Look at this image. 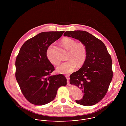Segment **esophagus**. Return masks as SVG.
<instances>
[{
	"label": "esophagus",
	"instance_id": "esophagus-1",
	"mask_svg": "<svg viewBox=\"0 0 126 126\" xmlns=\"http://www.w3.org/2000/svg\"><path fill=\"white\" fill-rule=\"evenodd\" d=\"M66 79H67V82H69V76H68V75H66Z\"/></svg>",
	"mask_w": 126,
	"mask_h": 126
}]
</instances>
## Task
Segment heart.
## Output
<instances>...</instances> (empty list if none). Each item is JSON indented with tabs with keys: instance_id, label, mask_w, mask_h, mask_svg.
I'll return each instance as SVG.
<instances>
[{
	"instance_id": "heart-1",
	"label": "heart",
	"mask_w": 126,
	"mask_h": 126,
	"mask_svg": "<svg viewBox=\"0 0 126 126\" xmlns=\"http://www.w3.org/2000/svg\"><path fill=\"white\" fill-rule=\"evenodd\" d=\"M62 43L66 49L69 50L67 57L69 60L58 66L57 70L61 74H66L73 72L77 67V64L78 66H81L84 63L87 57V49L83 43H77L70 38L63 39ZM46 55L48 60L52 64L58 65L60 63V60L55 54L53 44L48 48Z\"/></svg>"
}]
</instances>
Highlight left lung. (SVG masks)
<instances>
[{
  "instance_id": "1",
  "label": "left lung",
  "mask_w": 126,
  "mask_h": 126,
  "mask_svg": "<svg viewBox=\"0 0 126 126\" xmlns=\"http://www.w3.org/2000/svg\"><path fill=\"white\" fill-rule=\"evenodd\" d=\"M64 36L72 37L84 44L87 57L83 65L70 76V84L82 90L84 96L76 102L84 106H92L106 95L113 77L112 60L102 41L84 31H66Z\"/></svg>"
}]
</instances>
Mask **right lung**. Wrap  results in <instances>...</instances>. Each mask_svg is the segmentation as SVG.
<instances>
[{
	"instance_id": "obj_1",
	"label": "right lung",
	"mask_w": 126,
	"mask_h": 126,
	"mask_svg": "<svg viewBox=\"0 0 126 126\" xmlns=\"http://www.w3.org/2000/svg\"><path fill=\"white\" fill-rule=\"evenodd\" d=\"M65 31L42 32L24 42L16 60V78L23 95L30 103L43 105L52 101L57 90L66 86L62 74L51 76L54 66L48 60L49 46Z\"/></svg>"
}]
</instances>
